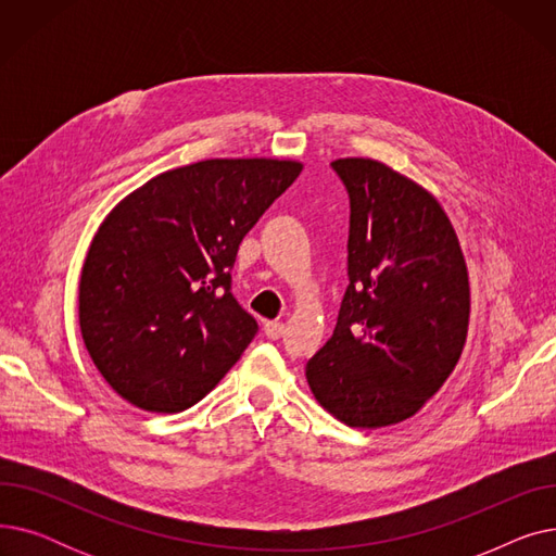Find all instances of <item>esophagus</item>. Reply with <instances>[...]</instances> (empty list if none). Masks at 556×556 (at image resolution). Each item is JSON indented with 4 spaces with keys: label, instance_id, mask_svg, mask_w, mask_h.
<instances>
[{
    "label": "esophagus",
    "instance_id": "obj_1",
    "mask_svg": "<svg viewBox=\"0 0 556 556\" xmlns=\"http://www.w3.org/2000/svg\"><path fill=\"white\" fill-rule=\"evenodd\" d=\"M263 333H266L270 340H277V338H281L283 336V323H266L263 325Z\"/></svg>",
    "mask_w": 556,
    "mask_h": 556
}]
</instances>
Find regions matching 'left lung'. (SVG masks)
Segmentation results:
<instances>
[{
	"label": "left lung",
	"instance_id": "left-lung-1",
	"mask_svg": "<svg viewBox=\"0 0 556 556\" xmlns=\"http://www.w3.org/2000/svg\"><path fill=\"white\" fill-rule=\"evenodd\" d=\"M331 168L349 195V286L306 378L346 426H392L455 369L469 329V275L448 216L426 189L376 160Z\"/></svg>",
	"mask_w": 556,
	"mask_h": 556
}]
</instances>
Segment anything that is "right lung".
Wrapping results in <instances>:
<instances>
[{
  "instance_id": "add662e5",
  "label": "right lung",
  "mask_w": 556,
  "mask_h": 556,
  "mask_svg": "<svg viewBox=\"0 0 556 556\" xmlns=\"http://www.w3.org/2000/svg\"><path fill=\"white\" fill-rule=\"evenodd\" d=\"M302 173L288 160H204L166 170L110 212L87 252L78 317L110 388L149 413H182L258 331L231 295L245 233Z\"/></svg>"
}]
</instances>
